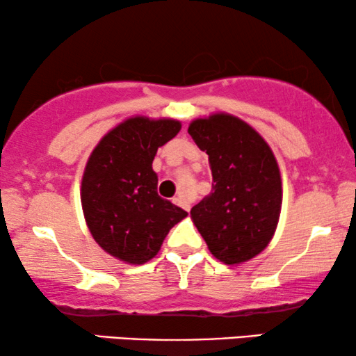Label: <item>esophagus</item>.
<instances>
[{
    "instance_id": "esophagus-1",
    "label": "esophagus",
    "mask_w": 356,
    "mask_h": 356,
    "mask_svg": "<svg viewBox=\"0 0 356 356\" xmlns=\"http://www.w3.org/2000/svg\"><path fill=\"white\" fill-rule=\"evenodd\" d=\"M173 202L177 204V206H179V207H183L184 211H188L189 212V209H191V206H189V202H186L184 201V199L181 197V196H178V197H175L173 199Z\"/></svg>"
}]
</instances>
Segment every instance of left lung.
<instances>
[{"label": "left lung", "instance_id": "left-lung-1", "mask_svg": "<svg viewBox=\"0 0 356 356\" xmlns=\"http://www.w3.org/2000/svg\"><path fill=\"white\" fill-rule=\"evenodd\" d=\"M188 133L209 155L212 193L191 209L209 251L225 264H240L264 250L282 207L277 160L264 139L232 115L194 120Z\"/></svg>", "mask_w": 356, "mask_h": 356}]
</instances>
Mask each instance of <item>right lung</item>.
Returning a JSON list of instances; mask_svg holds the SVG:
<instances>
[{
  "mask_svg": "<svg viewBox=\"0 0 356 356\" xmlns=\"http://www.w3.org/2000/svg\"><path fill=\"white\" fill-rule=\"evenodd\" d=\"M175 120H126L111 129L87 162L81 201L100 248L129 264L157 254L170 228L188 216L157 194L152 162L157 149L179 133Z\"/></svg>",
  "mask_w": 356,
  "mask_h": 356,
  "instance_id": "add662e5",
  "label": "right lung"
}]
</instances>
